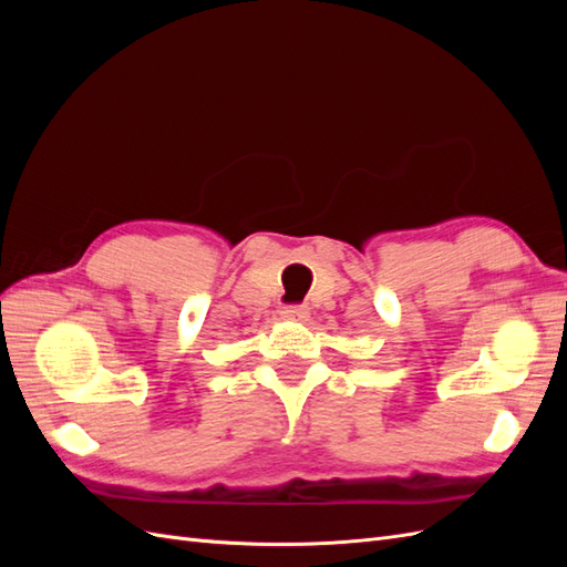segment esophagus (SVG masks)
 Masks as SVG:
<instances>
[{
    "label": "esophagus",
    "mask_w": 567,
    "mask_h": 567,
    "mask_svg": "<svg viewBox=\"0 0 567 567\" xmlns=\"http://www.w3.org/2000/svg\"><path fill=\"white\" fill-rule=\"evenodd\" d=\"M281 317L290 319V321H307V319H310V307H307V305H288L281 310Z\"/></svg>",
    "instance_id": "1"
}]
</instances>
